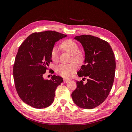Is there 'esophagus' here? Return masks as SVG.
<instances>
[{
  "mask_svg": "<svg viewBox=\"0 0 132 132\" xmlns=\"http://www.w3.org/2000/svg\"><path fill=\"white\" fill-rule=\"evenodd\" d=\"M69 81H70V80H68V79H64V83H67Z\"/></svg>",
  "mask_w": 132,
  "mask_h": 132,
  "instance_id": "1",
  "label": "esophagus"
}]
</instances>
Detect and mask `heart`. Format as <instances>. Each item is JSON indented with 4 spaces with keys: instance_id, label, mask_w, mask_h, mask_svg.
Returning <instances> with one entry per match:
<instances>
[{
    "instance_id": "1",
    "label": "heart",
    "mask_w": 132,
    "mask_h": 132,
    "mask_svg": "<svg viewBox=\"0 0 132 132\" xmlns=\"http://www.w3.org/2000/svg\"><path fill=\"white\" fill-rule=\"evenodd\" d=\"M61 47L66 52L72 55V61L78 64L82 62L85 59L84 54L79 51V47L78 44L71 40H66L63 42L60 45ZM59 52L58 47L54 46L51 51V58L54 62L59 60ZM77 65L74 62L70 64H62L57 66L55 71L59 75L65 78H70L75 72Z\"/></svg>"
}]
</instances>
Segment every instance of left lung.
<instances>
[{"label":"left lung","mask_w":132,"mask_h":132,"mask_svg":"<svg viewBox=\"0 0 132 132\" xmlns=\"http://www.w3.org/2000/svg\"><path fill=\"white\" fill-rule=\"evenodd\" d=\"M74 39L84 47L85 64L78 76H87L85 84L77 81V87L72 93L75 104L84 109H93L104 102L112 88L116 72V60L110 45L105 40L90 35L76 36Z\"/></svg>","instance_id":"1"}]
</instances>
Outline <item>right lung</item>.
I'll return each instance as SVG.
<instances>
[{
	"mask_svg": "<svg viewBox=\"0 0 132 132\" xmlns=\"http://www.w3.org/2000/svg\"><path fill=\"white\" fill-rule=\"evenodd\" d=\"M66 36L53 31L35 32L20 46L13 74L16 92L26 104L40 109L53 103L55 90L63 79L53 75L47 80L43 76L52 61L51 51L55 42Z\"/></svg>",
	"mask_w": 132,
	"mask_h": 132,
	"instance_id": "right-lung-1",
	"label": "right lung"
}]
</instances>
